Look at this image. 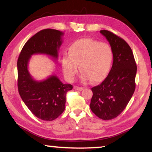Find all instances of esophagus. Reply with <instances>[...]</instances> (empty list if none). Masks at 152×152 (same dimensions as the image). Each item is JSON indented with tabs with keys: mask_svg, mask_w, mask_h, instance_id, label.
<instances>
[{
	"mask_svg": "<svg viewBox=\"0 0 152 152\" xmlns=\"http://www.w3.org/2000/svg\"><path fill=\"white\" fill-rule=\"evenodd\" d=\"M74 88L75 90H77L78 91H81L83 90V88H81V87H78V86H74Z\"/></svg>",
	"mask_w": 152,
	"mask_h": 152,
	"instance_id": "1",
	"label": "esophagus"
}]
</instances>
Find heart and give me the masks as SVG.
<instances>
[{"instance_id":"b5f03b06","label":"heart","mask_w":152,"mask_h":152,"mask_svg":"<svg viewBox=\"0 0 152 152\" xmlns=\"http://www.w3.org/2000/svg\"><path fill=\"white\" fill-rule=\"evenodd\" d=\"M113 59V49L108 44L84 38L71 44L69 55L62 56V70L66 79L72 81L79 66L83 81L90 79L93 83H99L108 75Z\"/></svg>"}]
</instances>
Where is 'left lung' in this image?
Listing matches in <instances>:
<instances>
[{
	"label": "left lung",
	"instance_id": "left-lung-1",
	"mask_svg": "<svg viewBox=\"0 0 152 152\" xmlns=\"http://www.w3.org/2000/svg\"><path fill=\"white\" fill-rule=\"evenodd\" d=\"M100 32L112 48L113 63L104 81L92 88L90 107L100 119L110 120L124 110L134 93L137 66L132 50L122 38L108 30Z\"/></svg>",
	"mask_w": 152,
	"mask_h": 152
}]
</instances>
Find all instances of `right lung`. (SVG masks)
Listing matches in <instances>:
<instances>
[{
	"instance_id": "right-lung-1",
	"label": "right lung",
	"mask_w": 152,
	"mask_h": 152,
	"mask_svg": "<svg viewBox=\"0 0 152 152\" xmlns=\"http://www.w3.org/2000/svg\"><path fill=\"white\" fill-rule=\"evenodd\" d=\"M63 35L54 29L40 30L28 40L18 58L19 93L32 114L42 120H54L64 112L66 92L73 86L62 83L56 75L40 81L35 80L28 71V62L35 54H44L57 60Z\"/></svg>"
}]
</instances>
